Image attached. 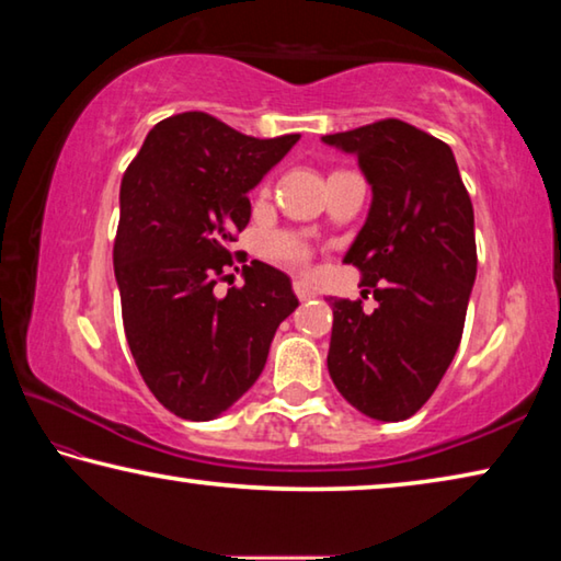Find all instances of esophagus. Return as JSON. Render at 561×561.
I'll return each mask as SVG.
<instances>
[{"label":"esophagus","mask_w":561,"mask_h":561,"mask_svg":"<svg viewBox=\"0 0 561 561\" xmlns=\"http://www.w3.org/2000/svg\"><path fill=\"white\" fill-rule=\"evenodd\" d=\"M295 295H297L301 301L314 299V297H317V287H314V284H309L307 279H295Z\"/></svg>","instance_id":"esophagus-1"}]
</instances>
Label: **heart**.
<instances>
[{"label":"heart","instance_id":"heart-1","mask_svg":"<svg viewBox=\"0 0 561 561\" xmlns=\"http://www.w3.org/2000/svg\"><path fill=\"white\" fill-rule=\"evenodd\" d=\"M272 252L279 254V256H289V260H305V256H307L305 244H301L297 237H289V234L274 237L272 239Z\"/></svg>","mask_w":561,"mask_h":561}]
</instances>
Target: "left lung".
<instances>
[{
	"mask_svg": "<svg viewBox=\"0 0 561 561\" xmlns=\"http://www.w3.org/2000/svg\"><path fill=\"white\" fill-rule=\"evenodd\" d=\"M322 141L357 157L371 186L344 264L359 266L377 299L375 312H364L362 301L329 297L327 369L362 414L402 422L457 354L477 277L472 199L451 149L407 122L381 119Z\"/></svg>",
	"mask_w": 561,
	"mask_h": 561,
	"instance_id": "1",
	"label": "left lung"
}]
</instances>
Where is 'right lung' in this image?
Listing matches in <instances>:
<instances>
[{
	"label": "right lung",
	"mask_w": 561,
	"mask_h": 561,
	"mask_svg": "<svg viewBox=\"0 0 561 561\" xmlns=\"http://www.w3.org/2000/svg\"><path fill=\"white\" fill-rule=\"evenodd\" d=\"M297 141L184 112L149 131L122 176L114 277L124 334L141 379L182 420L225 414L260 379L274 332L299 307L287 274L256 260L242 266L244 287L215 295L252 217L247 194Z\"/></svg>",
	"instance_id": "1"
}]
</instances>
